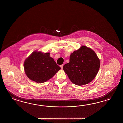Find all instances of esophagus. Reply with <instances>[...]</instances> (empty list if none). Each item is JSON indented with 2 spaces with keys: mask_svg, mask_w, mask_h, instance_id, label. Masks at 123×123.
Listing matches in <instances>:
<instances>
[{
  "mask_svg": "<svg viewBox=\"0 0 123 123\" xmlns=\"http://www.w3.org/2000/svg\"><path fill=\"white\" fill-rule=\"evenodd\" d=\"M63 64H62V65H60V67H61V68L62 69L63 68Z\"/></svg>",
  "mask_w": 123,
  "mask_h": 123,
  "instance_id": "esophagus-1",
  "label": "esophagus"
}]
</instances>
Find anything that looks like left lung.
<instances>
[{"label": "left lung", "mask_w": 123, "mask_h": 123, "mask_svg": "<svg viewBox=\"0 0 123 123\" xmlns=\"http://www.w3.org/2000/svg\"><path fill=\"white\" fill-rule=\"evenodd\" d=\"M100 67V60L96 53L83 45L71 54L69 63L64 65L63 69L73 83L82 86L93 80Z\"/></svg>", "instance_id": "left-lung-1"}]
</instances>
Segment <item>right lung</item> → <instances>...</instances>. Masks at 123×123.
I'll return each mask as SVG.
<instances>
[{
  "mask_svg": "<svg viewBox=\"0 0 123 123\" xmlns=\"http://www.w3.org/2000/svg\"><path fill=\"white\" fill-rule=\"evenodd\" d=\"M49 54L35 51L25 60V72L31 80L39 83L45 82L61 69Z\"/></svg>",
  "mask_w": 123,
  "mask_h": 123,
  "instance_id": "right-lung-1",
  "label": "right lung"
}]
</instances>
